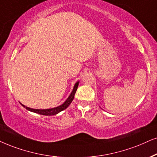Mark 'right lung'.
Wrapping results in <instances>:
<instances>
[{
  "label": "right lung",
  "mask_w": 157,
  "mask_h": 157,
  "mask_svg": "<svg viewBox=\"0 0 157 157\" xmlns=\"http://www.w3.org/2000/svg\"><path fill=\"white\" fill-rule=\"evenodd\" d=\"M78 85H79V82H77V83H75V86H74V88H73V90L72 92L71 93V94L69 95V96L68 97V98L67 99L66 101H65L64 104H61V106H57L56 107V108H53V109H32V108H29V107L27 106H25V105L21 104V106L25 107L26 109L30 111V112H35V113H37V114H42V115H45V116H51V115H55L56 114H58L61 111L66 109L69 106V104L72 103V101H73V99H74V97H75V93H76L77 91V87H78Z\"/></svg>",
  "instance_id": "1"
}]
</instances>
